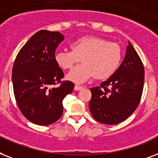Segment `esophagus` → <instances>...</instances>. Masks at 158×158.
<instances>
[{
    "instance_id": "34e87169",
    "label": "esophagus",
    "mask_w": 158,
    "mask_h": 158,
    "mask_svg": "<svg viewBox=\"0 0 158 158\" xmlns=\"http://www.w3.org/2000/svg\"><path fill=\"white\" fill-rule=\"evenodd\" d=\"M82 86L81 85H76L75 86H74V90H80L82 89Z\"/></svg>"
}]
</instances>
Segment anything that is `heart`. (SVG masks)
Instances as JSON below:
<instances>
[{
  "instance_id": "heart-1",
  "label": "heart",
  "mask_w": 158,
  "mask_h": 158,
  "mask_svg": "<svg viewBox=\"0 0 158 158\" xmlns=\"http://www.w3.org/2000/svg\"><path fill=\"white\" fill-rule=\"evenodd\" d=\"M82 60L68 73V80L82 83L95 76L106 79L113 75L122 60V50L116 43L96 36H84L71 44V49L57 50L55 61L60 68L68 70Z\"/></svg>"
}]
</instances>
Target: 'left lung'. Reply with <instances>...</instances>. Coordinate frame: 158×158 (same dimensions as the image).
Segmentation results:
<instances>
[{"instance_id":"left-lung-1","label":"left lung","mask_w":158,"mask_h":158,"mask_svg":"<svg viewBox=\"0 0 158 158\" xmlns=\"http://www.w3.org/2000/svg\"><path fill=\"white\" fill-rule=\"evenodd\" d=\"M143 84V64L129 42L124 59L117 71L100 86L90 88L89 108L93 118L110 125L125 120L139 106Z\"/></svg>"}]
</instances>
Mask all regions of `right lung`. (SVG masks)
Listing matches in <instances>:
<instances>
[{
	"label": "right lung",
	"mask_w": 158,
	"mask_h": 158,
	"mask_svg": "<svg viewBox=\"0 0 158 158\" xmlns=\"http://www.w3.org/2000/svg\"><path fill=\"white\" fill-rule=\"evenodd\" d=\"M63 35L40 30L18 52L12 68V83L17 106L23 115L39 125H49L62 114V101L74 84L62 81L64 74L55 61V50ZM60 86L55 87V85Z\"/></svg>",
	"instance_id": "right-lung-1"
}]
</instances>
